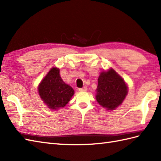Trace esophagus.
Segmentation results:
<instances>
[{
    "label": "esophagus",
    "instance_id": "esophagus-1",
    "mask_svg": "<svg viewBox=\"0 0 161 161\" xmlns=\"http://www.w3.org/2000/svg\"><path fill=\"white\" fill-rule=\"evenodd\" d=\"M79 91H80V92H86V91H87V87L84 86L83 88H79Z\"/></svg>",
    "mask_w": 161,
    "mask_h": 161
}]
</instances>
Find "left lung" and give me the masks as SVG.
<instances>
[{"mask_svg": "<svg viewBox=\"0 0 161 161\" xmlns=\"http://www.w3.org/2000/svg\"><path fill=\"white\" fill-rule=\"evenodd\" d=\"M96 91L98 103L108 110H114L120 105L128 92L124 80L113 69L101 73Z\"/></svg>", "mask_w": 161, "mask_h": 161, "instance_id": "8db88e82", "label": "left lung"}]
</instances>
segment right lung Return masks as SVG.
I'll return each instance as SVG.
<instances>
[{
    "label": "right lung",
    "mask_w": 161,
    "mask_h": 161,
    "mask_svg": "<svg viewBox=\"0 0 161 161\" xmlns=\"http://www.w3.org/2000/svg\"><path fill=\"white\" fill-rule=\"evenodd\" d=\"M39 93L48 108L58 109L64 107L74 94V90L62 80L59 70L53 68L39 86Z\"/></svg>",
    "instance_id": "add662e5"
}]
</instances>
